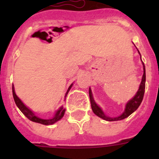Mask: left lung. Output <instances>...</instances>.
Returning a JSON list of instances; mask_svg holds the SVG:
<instances>
[{
  "instance_id": "left-lung-1",
  "label": "left lung",
  "mask_w": 159,
  "mask_h": 159,
  "mask_svg": "<svg viewBox=\"0 0 159 159\" xmlns=\"http://www.w3.org/2000/svg\"><path fill=\"white\" fill-rule=\"evenodd\" d=\"M140 54V53H139ZM143 77H142V81H141L140 86L139 88L138 92L135 94V96L127 102V104L125 106V109L123 113L121 114L120 116L118 117H115V118H111L109 116H106L104 114V112L102 111L101 107L97 106V103L95 102L93 97H92V90L89 89V97H90V102H91V106H92V111L94 112L95 115H97V116H99L100 118L103 119L107 121H116V120H121L123 119L127 118L128 116H129L131 114L133 113L134 111H135L137 109L139 108V106H140L141 102L143 101V95H144V91H145V81H146V75H145V66L143 64Z\"/></svg>"
}]
</instances>
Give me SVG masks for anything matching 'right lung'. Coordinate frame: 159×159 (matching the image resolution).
Returning <instances> with one entry per match:
<instances>
[{"label":"right lung","mask_w":159,"mask_h":159,"mask_svg":"<svg viewBox=\"0 0 159 159\" xmlns=\"http://www.w3.org/2000/svg\"><path fill=\"white\" fill-rule=\"evenodd\" d=\"M72 86V84L70 86L68 90H67V93H66V95H65V97H67V93H68V92H69V90L71 89ZM12 93H13V97H14V100H15V102H16V106H18V108L20 110L21 112H22V113H23L24 115H25V116L29 120H30L33 121V122H36V123H39V124H42V125H53V124L56 123L57 121L61 120V119L62 118V116H64L65 109L62 106V107H60V108L56 111V113H55L54 116H53V118L48 119V120L39 118V117H38L37 116H35L33 111H31V110H30V109H29L24 104L23 102H21L20 99L16 96V92H15L14 86H12Z\"/></svg>","instance_id":"add662e5"}]
</instances>
